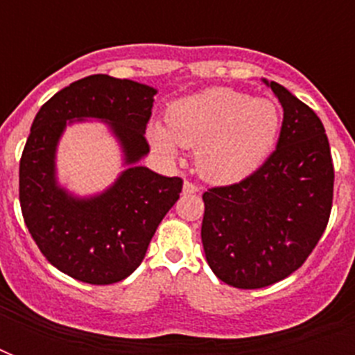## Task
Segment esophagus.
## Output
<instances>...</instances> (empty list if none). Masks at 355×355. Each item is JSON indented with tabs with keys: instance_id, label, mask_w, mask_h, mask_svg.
Returning <instances> with one entry per match:
<instances>
[{
	"instance_id": "34e87169",
	"label": "esophagus",
	"mask_w": 355,
	"mask_h": 355,
	"mask_svg": "<svg viewBox=\"0 0 355 355\" xmlns=\"http://www.w3.org/2000/svg\"><path fill=\"white\" fill-rule=\"evenodd\" d=\"M200 186H197V184L195 182H189V180H186V182H184V193H199L200 191Z\"/></svg>"
}]
</instances>
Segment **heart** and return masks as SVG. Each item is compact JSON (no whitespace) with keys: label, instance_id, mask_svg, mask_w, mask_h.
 Here are the masks:
<instances>
[{"label":"heart","instance_id":"obj_1","mask_svg":"<svg viewBox=\"0 0 355 355\" xmlns=\"http://www.w3.org/2000/svg\"><path fill=\"white\" fill-rule=\"evenodd\" d=\"M167 127L153 125L149 139L162 155L197 147V169L211 182H237L272 153L280 134V107L269 97H248L232 88H206L177 101Z\"/></svg>","mask_w":355,"mask_h":355}]
</instances>
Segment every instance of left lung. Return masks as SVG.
<instances>
[{
  "instance_id": "1",
  "label": "left lung",
  "mask_w": 355,
  "mask_h": 355,
  "mask_svg": "<svg viewBox=\"0 0 355 355\" xmlns=\"http://www.w3.org/2000/svg\"><path fill=\"white\" fill-rule=\"evenodd\" d=\"M284 121L276 149L241 182L205 191L202 247L219 280L272 286L308 259L330 219L334 162L319 116L275 80Z\"/></svg>"
}]
</instances>
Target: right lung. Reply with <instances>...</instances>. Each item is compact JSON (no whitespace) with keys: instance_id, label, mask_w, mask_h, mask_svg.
Listing matches in <instances>:
<instances>
[{"instance_id":"obj_1","label":"right lung","mask_w":355,"mask_h":355,"mask_svg":"<svg viewBox=\"0 0 355 355\" xmlns=\"http://www.w3.org/2000/svg\"><path fill=\"white\" fill-rule=\"evenodd\" d=\"M155 96L147 85L90 75L57 92L33 121L19 160V206L40 252L75 280L108 286L132 275L180 197L182 178L138 166L149 153ZM88 117L109 123L129 167L103 194L79 200L58 186L54 155L67 121Z\"/></svg>"}]
</instances>
